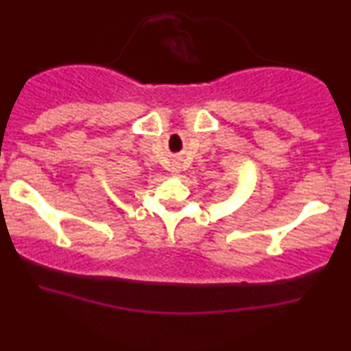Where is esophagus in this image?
I'll use <instances>...</instances> for the list:
<instances>
[{
    "mask_svg": "<svg viewBox=\"0 0 351 351\" xmlns=\"http://www.w3.org/2000/svg\"><path fill=\"white\" fill-rule=\"evenodd\" d=\"M171 173H173V175H178V173H180L178 163H173V165H171Z\"/></svg>",
    "mask_w": 351,
    "mask_h": 351,
    "instance_id": "obj_1",
    "label": "esophagus"
}]
</instances>
